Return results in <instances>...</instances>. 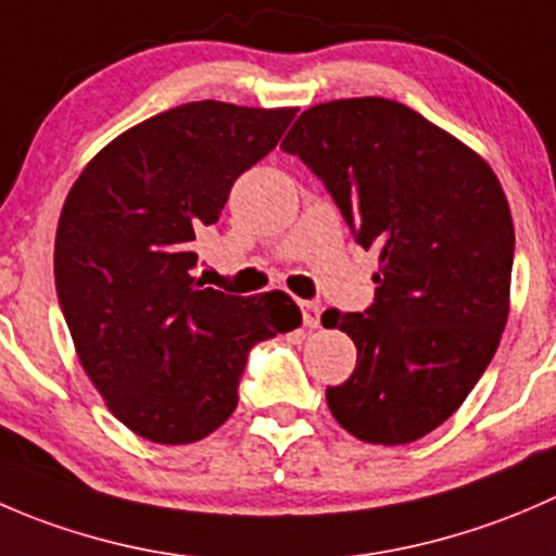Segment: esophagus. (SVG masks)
<instances>
[{"label":"esophagus","mask_w":556,"mask_h":556,"mask_svg":"<svg viewBox=\"0 0 556 556\" xmlns=\"http://www.w3.org/2000/svg\"><path fill=\"white\" fill-rule=\"evenodd\" d=\"M302 324L307 329H316L321 324V307L316 302H302Z\"/></svg>","instance_id":"esophagus-1"}]
</instances>
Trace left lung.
<instances>
[{
	"label": "left lung",
	"mask_w": 556,
	"mask_h": 556,
	"mask_svg": "<svg viewBox=\"0 0 556 556\" xmlns=\"http://www.w3.org/2000/svg\"><path fill=\"white\" fill-rule=\"evenodd\" d=\"M321 178L378 254L365 313L327 311L356 367L327 405L345 432L400 446L441 427L483 376L510 307L514 222L472 148L383 97L307 108L280 142Z\"/></svg>",
	"instance_id": "left-lung-1"
}]
</instances>
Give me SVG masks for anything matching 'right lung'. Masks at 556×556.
<instances>
[{
    "label": "right lung",
    "instance_id": "1",
    "mask_svg": "<svg viewBox=\"0 0 556 556\" xmlns=\"http://www.w3.org/2000/svg\"><path fill=\"white\" fill-rule=\"evenodd\" d=\"M296 108L164 110L102 148L64 200L53 276L86 376L140 438L180 446L238 408L249 351L302 324L283 291L235 296L191 276L194 240Z\"/></svg>",
    "mask_w": 556,
    "mask_h": 556
}]
</instances>
